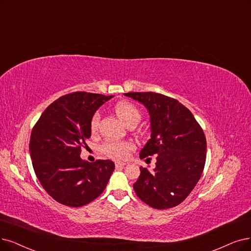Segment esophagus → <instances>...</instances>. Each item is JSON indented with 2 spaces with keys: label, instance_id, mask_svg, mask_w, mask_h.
<instances>
[{
  "label": "esophagus",
  "instance_id": "obj_1",
  "mask_svg": "<svg viewBox=\"0 0 251 251\" xmlns=\"http://www.w3.org/2000/svg\"><path fill=\"white\" fill-rule=\"evenodd\" d=\"M126 163H124V162H116V163H115V167H116V168L124 167V166H126Z\"/></svg>",
  "mask_w": 251,
  "mask_h": 251
}]
</instances>
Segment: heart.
<instances>
[{"label": "heart", "mask_w": 251, "mask_h": 251, "mask_svg": "<svg viewBox=\"0 0 251 251\" xmlns=\"http://www.w3.org/2000/svg\"><path fill=\"white\" fill-rule=\"evenodd\" d=\"M115 112L119 119L124 122L126 126L129 124H138L141 113L139 109L129 102H120L115 106ZM100 122V113L94 114L91 122L92 132H97ZM133 148V145L129 142H116L107 141L102 145V150L105 154L113 158H124L127 155V152Z\"/></svg>", "instance_id": "1"}]
</instances>
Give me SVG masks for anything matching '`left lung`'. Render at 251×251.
<instances>
[{
	"label": "left lung",
	"instance_id": "8db88e82",
	"mask_svg": "<svg viewBox=\"0 0 251 251\" xmlns=\"http://www.w3.org/2000/svg\"><path fill=\"white\" fill-rule=\"evenodd\" d=\"M141 103L150 117V139L140 157L156 155L152 171L141 167L134 189L144 203L155 209L179 205L203 173L207 143L193 113L177 100L155 93H127Z\"/></svg>",
	"mask_w": 251,
	"mask_h": 251
}]
</instances>
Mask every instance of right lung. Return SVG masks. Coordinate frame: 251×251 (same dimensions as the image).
I'll return each instance as SVG.
<instances>
[{"instance_id":"add662e5","label":"right lung","mask_w":251,"mask_h":251,"mask_svg":"<svg viewBox=\"0 0 251 251\" xmlns=\"http://www.w3.org/2000/svg\"><path fill=\"white\" fill-rule=\"evenodd\" d=\"M113 96L85 92L63 96L40 116L29 139V154L37 178L55 201L81 207L101 195L113 173L110 159L88 163L80 157L91 137L97 110Z\"/></svg>"}]
</instances>
